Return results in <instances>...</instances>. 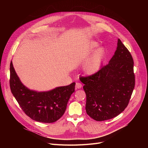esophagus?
<instances>
[{
	"mask_svg": "<svg viewBox=\"0 0 148 148\" xmlns=\"http://www.w3.org/2000/svg\"><path fill=\"white\" fill-rule=\"evenodd\" d=\"M82 87V84L80 83H76L75 89H80Z\"/></svg>",
	"mask_w": 148,
	"mask_h": 148,
	"instance_id": "1",
	"label": "esophagus"
}]
</instances>
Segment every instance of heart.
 <instances>
[{
    "label": "heart",
    "instance_id": "obj_1",
    "mask_svg": "<svg viewBox=\"0 0 148 148\" xmlns=\"http://www.w3.org/2000/svg\"><path fill=\"white\" fill-rule=\"evenodd\" d=\"M99 44L95 41H90L88 45V51H92L96 49ZM106 56V50L103 47L97 49L91 57L83 66V72L86 75H90L97 73L101 68Z\"/></svg>",
    "mask_w": 148,
    "mask_h": 148
}]
</instances>
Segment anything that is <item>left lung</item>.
<instances>
[{"label":"left lung","instance_id":"8db88e82","mask_svg":"<svg viewBox=\"0 0 148 148\" xmlns=\"http://www.w3.org/2000/svg\"><path fill=\"white\" fill-rule=\"evenodd\" d=\"M86 95V111L97 121L112 119L127 107L135 86L134 61L118 39L108 64L86 77H80Z\"/></svg>","mask_w":148,"mask_h":148}]
</instances>
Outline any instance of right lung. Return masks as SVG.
I'll return each instance as SVG.
<instances>
[{"label": "right lung", "instance_id": "1", "mask_svg": "<svg viewBox=\"0 0 148 148\" xmlns=\"http://www.w3.org/2000/svg\"><path fill=\"white\" fill-rule=\"evenodd\" d=\"M10 84L12 95L29 117L38 122L52 123L64 114L68 100L75 91V83L48 91L31 90L22 83L11 61Z\"/></svg>", "mask_w": 148, "mask_h": 148}]
</instances>
